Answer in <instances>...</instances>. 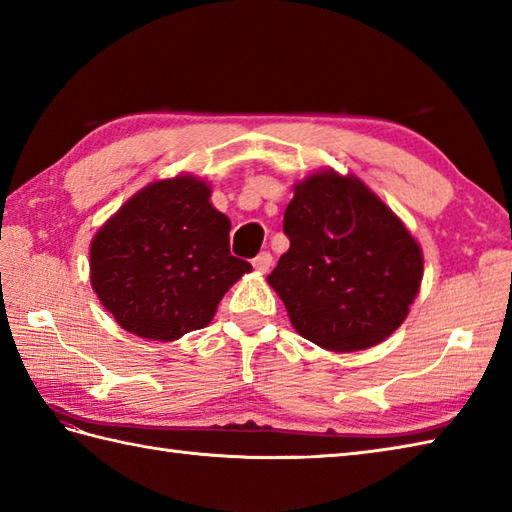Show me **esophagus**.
Wrapping results in <instances>:
<instances>
[{
  "label": "esophagus",
  "instance_id": "1",
  "mask_svg": "<svg viewBox=\"0 0 512 512\" xmlns=\"http://www.w3.org/2000/svg\"><path fill=\"white\" fill-rule=\"evenodd\" d=\"M270 266H273V255L270 253H259L253 259V268L257 270V273H268Z\"/></svg>",
  "mask_w": 512,
  "mask_h": 512
}]
</instances>
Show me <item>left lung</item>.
Segmentation results:
<instances>
[{
    "label": "left lung",
    "mask_w": 512,
    "mask_h": 512,
    "mask_svg": "<svg viewBox=\"0 0 512 512\" xmlns=\"http://www.w3.org/2000/svg\"><path fill=\"white\" fill-rule=\"evenodd\" d=\"M284 233L290 248L266 281L303 339L361 352L407 319L422 284V248L354 173L319 169L295 182Z\"/></svg>",
    "instance_id": "left-lung-1"
}]
</instances>
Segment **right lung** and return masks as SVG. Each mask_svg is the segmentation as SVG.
<instances>
[{"label":"right lung","mask_w":512,"mask_h":512,"mask_svg":"<svg viewBox=\"0 0 512 512\" xmlns=\"http://www.w3.org/2000/svg\"><path fill=\"white\" fill-rule=\"evenodd\" d=\"M228 231L206 180L149 182L92 237V290L129 334L178 341L206 328L226 290L253 270L231 255Z\"/></svg>","instance_id":"right-lung-1"}]
</instances>
